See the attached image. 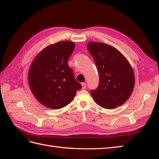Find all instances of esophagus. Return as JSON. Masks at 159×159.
<instances>
[{
  "label": "esophagus",
  "instance_id": "1",
  "mask_svg": "<svg viewBox=\"0 0 159 159\" xmlns=\"http://www.w3.org/2000/svg\"><path fill=\"white\" fill-rule=\"evenodd\" d=\"M81 85H82V89H86L87 85H86V84L84 83H81Z\"/></svg>",
  "mask_w": 159,
  "mask_h": 159
}]
</instances>
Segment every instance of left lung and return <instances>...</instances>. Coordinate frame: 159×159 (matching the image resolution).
Wrapping results in <instances>:
<instances>
[{
	"label": "left lung",
	"mask_w": 159,
	"mask_h": 159,
	"mask_svg": "<svg viewBox=\"0 0 159 159\" xmlns=\"http://www.w3.org/2000/svg\"><path fill=\"white\" fill-rule=\"evenodd\" d=\"M99 75L98 89L91 95L98 105L106 109L121 106L131 95L135 76L131 64L120 51L112 46L99 42L87 43Z\"/></svg>",
	"instance_id": "left-lung-1"
}]
</instances>
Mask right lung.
<instances>
[{"label": "right lung", "mask_w": 159, "mask_h": 159, "mask_svg": "<svg viewBox=\"0 0 159 159\" xmlns=\"http://www.w3.org/2000/svg\"><path fill=\"white\" fill-rule=\"evenodd\" d=\"M75 44L65 40L46 47L36 55L28 71V84L35 98L47 108L69 104L82 88L75 80L68 60Z\"/></svg>", "instance_id": "right-lung-1"}]
</instances>
